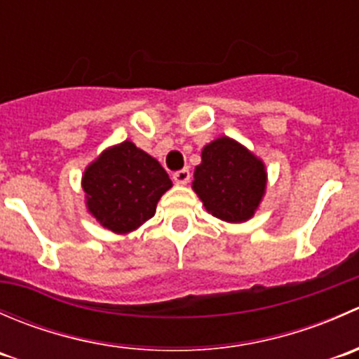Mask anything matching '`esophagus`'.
Wrapping results in <instances>:
<instances>
[{"instance_id":"34e87169","label":"esophagus","mask_w":359,"mask_h":359,"mask_svg":"<svg viewBox=\"0 0 359 359\" xmlns=\"http://www.w3.org/2000/svg\"><path fill=\"white\" fill-rule=\"evenodd\" d=\"M189 179H191V173L187 168L179 170V172L173 173V180H175V184H180V186H184V184L189 182Z\"/></svg>"}]
</instances>
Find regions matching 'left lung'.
Returning a JSON list of instances; mask_svg holds the SVG:
<instances>
[{
    "mask_svg": "<svg viewBox=\"0 0 359 359\" xmlns=\"http://www.w3.org/2000/svg\"><path fill=\"white\" fill-rule=\"evenodd\" d=\"M266 186V165L240 142L220 137L203 147L193 189L213 217L226 222L252 219Z\"/></svg>",
    "mask_w": 359,
    "mask_h": 359,
    "instance_id": "1",
    "label": "left lung"
}]
</instances>
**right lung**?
I'll return each instance as SVG.
<instances>
[{
    "label": "right lung",
    "instance_id": "right-lung-1",
    "mask_svg": "<svg viewBox=\"0 0 359 359\" xmlns=\"http://www.w3.org/2000/svg\"><path fill=\"white\" fill-rule=\"evenodd\" d=\"M81 186L86 208L97 222L112 233L126 234L154 215L172 180L158 159L125 140L86 166Z\"/></svg>",
    "mask_w": 359,
    "mask_h": 359
}]
</instances>
